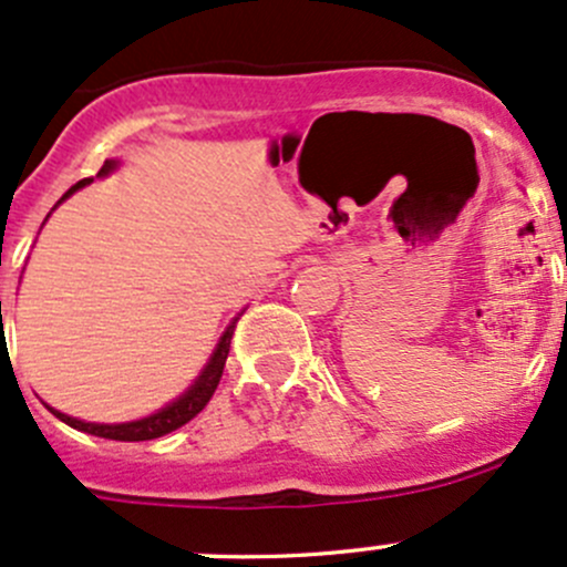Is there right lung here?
Instances as JSON below:
<instances>
[{"mask_svg": "<svg viewBox=\"0 0 567 567\" xmlns=\"http://www.w3.org/2000/svg\"><path fill=\"white\" fill-rule=\"evenodd\" d=\"M116 168V161H106L101 166V172H97V177H106ZM92 177L81 179V183H75L73 188L68 190L65 196H62V202L70 194H75L79 188H84V185H90ZM0 311H2V302H0ZM235 324L237 319L226 327V332L220 336L218 347H215L213 358H209V363L204 365V371L198 373V379L194 384H190L188 390H185L183 395H179L177 401H172L168 406H163L161 412L150 414V417H142V420H133V423H114V425H106V423H84V420H75L70 417L65 412H56V410H49L56 414V417L62 420V423H68L70 429H79L84 431V434H95V436H103V440H116V442H144V440H157V436L163 434H172V431L183 429L188 420H194L198 412L204 410V406L209 404V399H213V393L218 390V382L220 377H224V365H226V358H229V343H231V336H235Z\"/></svg>", "mask_w": 567, "mask_h": 567, "instance_id": "1", "label": "right lung"}]
</instances>
